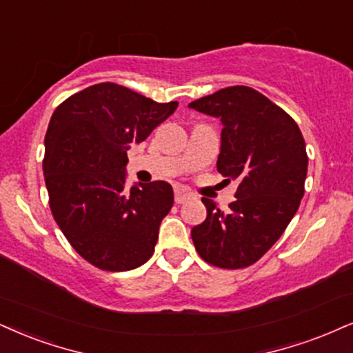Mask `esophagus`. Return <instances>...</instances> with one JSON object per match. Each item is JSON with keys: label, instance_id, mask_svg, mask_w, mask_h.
Instances as JSON below:
<instances>
[{"label": "esophagus", "instance_id": "1", "mask_svg": "<svg viewBox=\"0 0 353 353\" xmlns=\"http://www.w3.org/2000/svg\"><path fill=\"white\" fill-rule=\"evenodd\" d=\"M191 198H193V194H191L188 190L175 188V203L176 204H183V203H186Z\"/></svg>", "mask_w": 353, "mask_h": 353}]
</instances>
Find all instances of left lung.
<instances>
[{
    "mask_svg": "<svg viewBox=\"0 0 353 353\" xmlns=\"http://www.w3.org/2000/svg\"><path fill=\"white\" fill-rule=\"evenodd\" d=\"M188 106L219 117L217 172L239 181L228 211L201 199L208 216L191 229L194 249L214 267L245 268L267 254L296 214L307 173L306 143L293 117L249 86H229Z\"/></svg>",
    "mask_w": 353,
    "mask_h": 353,
    "instance_id": "obj_1",
    "label": "left lung"
}]
</instances>
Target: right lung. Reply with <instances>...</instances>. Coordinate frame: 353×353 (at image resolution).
<instances>
[{
	"instance_id": "obj_1",
	"label": "right lung",
	"mask_w": 353,
	"mask_h": 353,
	"mask_svg": "<svg viewBox=\"0 0 353 353\" xmlns=\"http://www.w3.org/2000/svg\"><path fill=\"white\" fill-rule=\"evenodd\" d=\"M176 106L106 81L72 94L50 117L43 157L50 211L73 249L99 270L128 272L154 254L172 185L125 190V163L130 145Z\"/></svg>"
}]
</instances>
